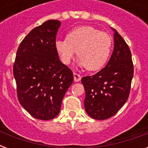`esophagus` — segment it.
Returning a JSON list of instances; mask_svg holds the SVG:
<instances>
[{"label": "esophagus", "mask_w": 148, "mask_h": 148, "mask_svg": "<svg viewBox=\"0 0 148 148\" xmlns=\"http://www.w3.org/2000/svg\"><path fill=\"white\" fill-rule=\"evenodd\" d=\"M74 81H75V82H78V81H81V76L79 74H77V73H75V72H74Z\"/></svg>", "instance_id": "obj_1"}]
</instances>
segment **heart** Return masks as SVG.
I'll return each mask as SVG.
<instances>
[{
  "mask_svg": "<svg viewBox=\"0 0 148 148\" xmlns=\"http://www.w3.org/2000/svg\"><path fill=\"white\" fill-rule=\"evenodd\" d=\"M112 47V38L94 27L81 26L70 31L64 39L55 40V49L61 62L69 64L77 51V64L96 71L107 62Z\"/></svg>",
  "mask_w": 148,
  "mask_h": 148,
  "instance_id": "obj_1",
  "label": "heart"
}]
</instances>
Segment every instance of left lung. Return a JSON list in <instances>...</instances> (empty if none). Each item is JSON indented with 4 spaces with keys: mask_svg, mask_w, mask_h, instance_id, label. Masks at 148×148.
Listing matches in <instances>:
<instances>
[{
    "mask_svg": "<svg viewBox=\"0 0 148 148\" xmlns=\"http://www.w3.org/2000/svg\"><path fill=\"white\" fill-rule=\"evenodd\" d=\"M114 31V51L106 67L95 75L81 79L86 112L96 120L108 119L117 114L131 91L134 76L131 50L119 33Z\"/></svg>",
    "mask_w": 148,
    "mask_h": 148,
    "instance_id": "1",
    "label": "left lung"
}]
</instances>
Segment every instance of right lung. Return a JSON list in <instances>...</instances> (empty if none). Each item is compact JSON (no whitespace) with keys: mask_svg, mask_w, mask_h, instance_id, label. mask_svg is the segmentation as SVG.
<instances>
[{"mask_svg":"<svg viewBox=\"0 0 148 148\" xmlns=\"http://www.w3.org/2000/svg\"><path fill=\"white\" fill-rule=\"evenodd\" d=\"M60 22L49 20L23 39L16 53L13 74L21 106L39 120L59 114L62 100L74 81L73 72L60 62L55 49Z\"/></svg>","mask_w":148,"mask_h":148,"instance_id":"obj_1","label":"right lung"}]
</instances>
